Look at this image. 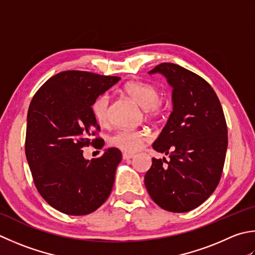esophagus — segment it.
Here are the masks:
<instances>
[{"label":"esophagus","mask_w":255,"mask_h":255,"mask_svg":"<svg viewBox=\"0 0 255 255\" xmlns=\"http://www.w3.org/2000/svg\"><path fill=\"white\" fill-rule=\"evenodd\" d=\"M134 157V154L132 153H128V152H124L123 153V158L124 159H132Z\"/></svg>","instance_id":"obj_1"}]
</instances>
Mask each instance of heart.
<instances>
[{
	"label": "heart",
	"instance_id": "heart-1",
	"mask_svg": "<svg viewBox=\"0 0 255 255\" xmlns=\"http://www.w3.org/2000/svg\"><path fill=\"white\" fill-rule=\"evenodd\" d=\"M124 93L132 101L144 109L146 116L157 118L161 114V94L152 84L143 82H128L123 88ZM109 101L111 97L107 93L99 95L92 105V113L96 122L101 125L107 124L109 116ZM148 141L146 132L141 130H118L109 138V142L114 147L126 152H134L144 142Z\"/></svg>",
	"mask_w": 255,
	"mask_h": 255
}]
</instances>
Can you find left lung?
Listing matches in <instances>:
<instances>
[{
    "instance_id": "left-lung-1",
    "label": "left lung",
    "mask_w": 255,
    "mask_h": 255,
    "mask_svg": "<svg viewBox=\"0 0 255 255\" xmlns=\"http://www.w3.org/2000/svg\"><path fill=\"white\" fill-rule=\"evenodd\" d=\"M149 74H161L172 87V113L152 143L170 160L152 158L144 184L160 208L188 212L206 201L220 181L228 148L226 118L217 94L199 75L172 63Z\"/></svg>"
}]
</instances>
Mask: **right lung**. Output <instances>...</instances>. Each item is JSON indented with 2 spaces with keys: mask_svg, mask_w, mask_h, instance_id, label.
I'll list each match as a JSON object with an SVG mask.
<instances>
[{
  "mask_svg": "<svg viewBox=\"0 0 255 255\" xmlns=\"http://www.w3.org/2000/svg\"><path fill=\"white\" fill-rule=\"evenodd\" d=\"M121 77L66 71L51 77L34 95L27 113L25 153L39 194L69 216L92 213L107 200L122 160L117 148L87 160L82 149L102 139L92 105Z\"/></svg>",
  "mask_w": 255,
  "mask_h": 255,
  "instance_id": "add662e5",
  "label": "right lung"
}]
</instances>
